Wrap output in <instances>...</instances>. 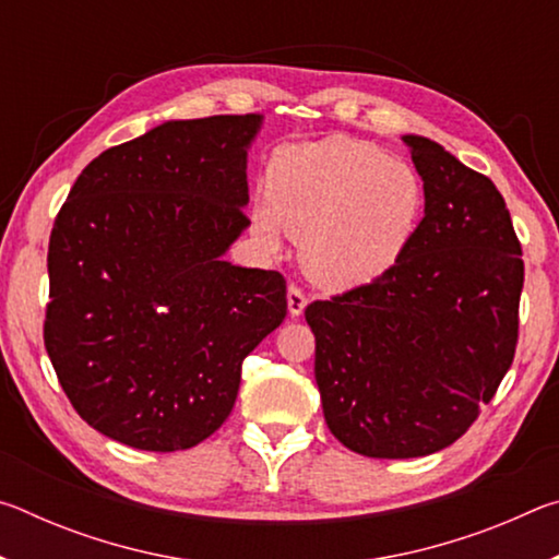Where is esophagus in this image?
<instances>
[{
    "instance_id": "1",
    "label": "esophagus",
    "mask_w": 559,
    "mask_h": 559,
    "mask_svg": "<svg viewBox=\"0 0 559 559\" xmlns=\"http://www.w3.org/2000/svg\"><path fill=\"white\" fill-rule=\"evenodd\" d=\"M306 306H308L306 293H302L298 286H288V313L293 318H298V316H302Z\"/></svg>"
}]
</instances>
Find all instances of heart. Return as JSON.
<instances>
[{
  "instance_id": "1",
  "label": "heart",
  "mask_w": 559,
  "mask_h": 559,
  "mask_svg": "<svg viewBox=\"0 0 559 559\" xmlns=\"http://www.w3.org/2000/svg\"><path fill=\"white\" fill-rule=\"evenodd\" d=\"M427 189L404 159L367 140L330 135L278 147L269 159L266 200L253 234L269 253L300 239V263L330 290L384 276L419 231Z\"/></svg>"
}]
</instances>
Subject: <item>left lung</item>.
I'll return each instance as SVG.
<instances>
[{
  "instance_id": "obj_1",
  "label": "left lung",
  "mask_w": 559,
  "mask_h": 559,
  "mask_svg": "<svg viewBox=\"0 0 559 559\" xmlns=\"http://www.w3.org/2000/svg\"><path fill=\"white\" fill-rule=\"evenodd\" d=\"M427 204L372 283L306 308L330 431L370 459L451 447L513 365L523 257L503 197L449 150L402 135Z\"/></svg>"
}]
</instances>
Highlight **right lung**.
Returning a JSON list of instances; mask_svg holds the SVG:
<instances>
[{
    "label": "right lung",
    "instance_id": "add662e5",
    "mask_svg": "<svg viewBox=\"0 0 559 559\" xmlns=\"http://www.w3.org/2000/svg\"><path fill=\"white\" fill-rule=\"evenodd\" d=\"M261 112L167 120L100 153L49 241L44 343L103 437L182 451L231 414L243 357L286 318L278 271L224 253L246 226Z\"/></svg>",
    "mask_w": 559,
    "mask_h": 559
}]
</instances>
